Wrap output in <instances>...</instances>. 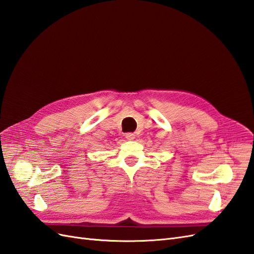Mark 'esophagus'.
<instances>
[{
	"instance_id": "1",
	"label": "esophagus",
	"mask_w": 254,
	"mask_h": 254,
	"mask_svg": "<svg viewBox=\"0 0 254 254\" xmlns=\"http://www.w3.org/2000/svg\"><path fill=\"white\" fill-rule=\"evenodd\" d=\"M134 137H135V136H134V134H133V133H127V134H126V139H127V140H130V141H131V140H133V139H134Z\"/></svg>"
}]
</instances>
